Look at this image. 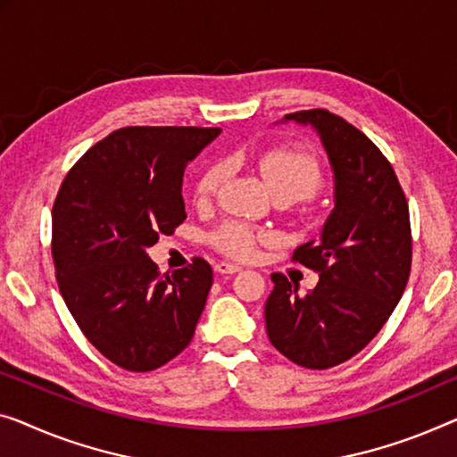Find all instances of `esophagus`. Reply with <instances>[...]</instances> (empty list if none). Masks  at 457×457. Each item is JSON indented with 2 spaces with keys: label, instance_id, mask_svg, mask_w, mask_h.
<instances>
[{
  "label": "esophagus",
  "instance_id": "esophagus-1",
  "mask_svg": "<svg viewBox=\"0 0 457 457\" xmlns=\"http://www.w3.org/2000/svg\"><path fill=\"white\" fill-rule=\"evenodd\" d=\"M215 270L221 272V275H234V272H240L242 267H240V264H234V262H217Z\"/></svg>",
  "mask_w": 457,
  "mask_h": 457
}]
</instances>
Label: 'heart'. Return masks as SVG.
I'll return each instance as SVG.
<instances>
[{
	"mask_svg": "<svg viewBox=\"0 0 457 457\" xmlns=\"http://www.w3.org/2000/svg\"><path fill=\"white\" fill-rule=\"evenodd\" d=\"M256 166L272 196H287L291 201L312 199L324 187V170L318 158L302 147L275 145L264 149L258 155ZM223 176H226L223 162H215L203 170L195 185L196 201H209L220 188ZM262 237V231L250 228L246 223L226 221L211 234L209 240L223 254L242 258L248 256Z\"/></svg>",
	"mask_w": 457,
	"mask_h": 457,
	"instance_id": "b5f03b06",
	"label": "heart"
}]
</instances>
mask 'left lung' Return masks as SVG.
<instances>
[{"instance_id":"8db88e82","label":"left lung","mask_w":457,"mask_h":457,"mask_svg":"<svg viewBox=\"0 0 457 457\" xmlns=\"http://www.w3.org/2000/svg\"><path fill=\"white\" fill-rule=\"evenodd\" d=\"M320 133L335 170L337 207L320 240L291 261L320 275L305 295L283 272L264 305L272 346L308 370L345 363L370 345L403 297L412 264L408 203L392 163L357 127L326 108L285 114Z\"/></svg>"}]
</instances>
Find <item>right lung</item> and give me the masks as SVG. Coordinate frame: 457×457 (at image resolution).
Wrapping results in <instances>:
<instances>
[{"mask_svg": "<svg viewBox=\"0 0 457 457\" xmlns=\"http://www.w3.org/2000/svg\"><path fill=\"white\" fill-rule=\"evenodd\" d=\"M220 131L122 127L61 182L51 240L59 291L84 337L122 370H158L193 340L213 269L195 256L162 275L145 250L187 220L185 168Z\"/></svg>", "mask_w": 457, "mask_h": 457, "instance_id": "add662e5", "label": "right lung"}]
</instances>
